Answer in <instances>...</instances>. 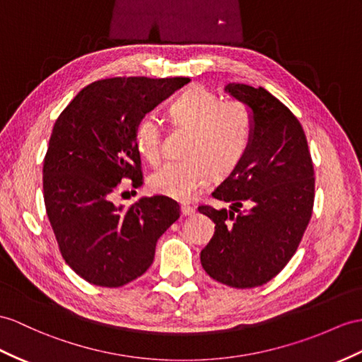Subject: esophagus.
Wrapping results in <instances>:
<instances>
[{"label": "esophagus", "instance_id": "1", "mask_svg": "<svg viewBox=\"0 0 362 362\" xmlns=\"http://www.w3.org/2000/svg\"><path fill=\"white\" fill-rule=\"evenodd\" d=\"M181 214H182V216H192L193 214H195V207H192L189 204H182L181 206Z\"/></svg>", "mask_w": 362, "mask_h": 362}]
</instances>
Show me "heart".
<instances>
[{"instance_id": "obj_1", "label": "heart", "mask_w": 362, "mask_h": 362, "mask_svg": "<svg viewBox=\"0 0 362 362\" xmlns=\"http://www.w3.org/2000/svg\"><path fill=\"white\" fill-rule=\"evenodd\" d=\"M172 126L190 134L184 160L165 163L148 180L156 195L189 201L204 189L211 173L226 176L247 153L253 135V115L243 101L219 100L202 86H193L167 105ZM134 143L148 163L161 158V126L153 113L141 117L134 129Z\"/></svg>"}]
</instances>
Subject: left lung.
<instances>
[{
    "label": "left lung",
    "mask_w": 362,
    "mask_h": 362,
    "mask_svg": "<svg viewBox=\"0 0 362 362\" xmlns=\"http://www.w3.org/2000/svg\"><path fill=\"white\" fill-rule=\"evenodd\" d=\"M247 104L253 135L247 153L211 192L230 209L199 206L215 223L201 264L218 283L252 288L269 283L292 259L312 218L315 172L301 122L262 87L230 83Z\"/></svg>",
    "instance_id": "obj_1"
}]
</instances>
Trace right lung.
Returning a JSON list of instances; mask_svg holds the SVG:
<instances>
[{"label": "right lung", "instance_id": "obj_1", "mask_svg": "<svg viewBox=\"0 0 362 362\" xmlns=\"http://www.w3.org/2000/svg\"><path fill=\"white\" fill-rule=\"evenodd\" d=\"M189 78H105L59 113L42 165L44 204L64 261L87 283L121 287L152 266L156 241L180 218L156 195L115 206L122 180L143 186L138 119Z\"/></svg>", "mask_w": 362, "mask_h": 362}]
</instances>
